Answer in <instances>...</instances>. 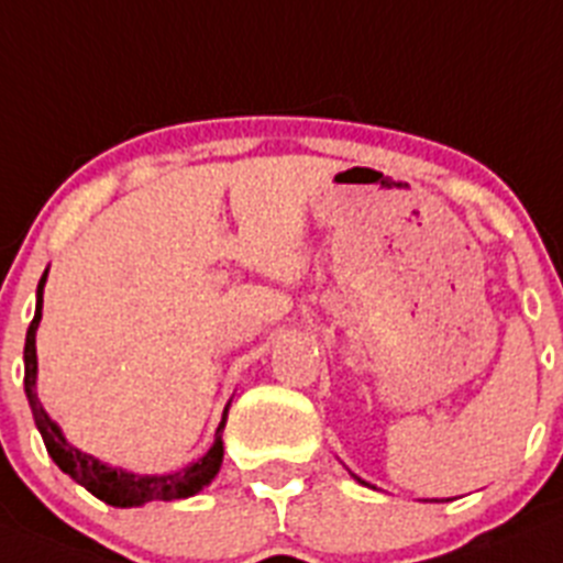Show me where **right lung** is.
<instances>
[{"mask_svg":"<svg viewBox=\"0 0 563 563\" xmlns=\"http://www.w3.org/2000/svg\"><path fill=\"white\" fill-rule=\"evenodd\" d=\"M44 285L46 273L37 282V307L35 318H32L30 329H26V342H24V393L30 400L32 417H35V426L44 437V445L49 451V456L55 459L57 467L66 475H71L77 484H82L90 495H96L99 500L110 503L118 508L130 506H143L148 500H181V497H190L196 492L205 489L212 478L218 475L223 462V442L221 433L227 426V411H223V420L216 431V445L207 451L205 459H198L190 467L179 470V473L170 475H132L124 470L107 467V464L96 462L93 456H85L82 451L71 448L63 439L60 428L49 420V415L44 411L41 400L35 395V373H37V356H35V331L41 323V309H44Z\"/></svg>","mask_w":563,"mask_h":563,"instance_id":"add662e5","label":"right lung"}]
</instances>
